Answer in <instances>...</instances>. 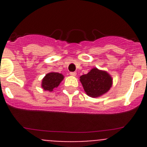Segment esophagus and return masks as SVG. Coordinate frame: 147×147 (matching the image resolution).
Here are the masks:
<instances>
[{"label":"esophagus","instance_id":"1","mask_svg":"<svg viewBox=\"0 0 147 147\" xmlns=\"http://www.w3.org/2000/svg\"><path fill=\"white\" fill-rule=\"evenodd\" d=\"M70 75L72 76H75L76 75V72H70Z\"/></svg>","mask_w":147,"mask_h":147}]
</instances>
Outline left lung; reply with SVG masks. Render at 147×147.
<instances>
[{
	"instance_id": "obj_1",
	"label": "left lung",
	"mask_w": 147,
	"mask_h": 147,
	"mask_svg": "<svg viewBox=\"0 0 147 147\" xmlns=\"http://www.w3.org/2000/svg\"><path fill=\"white\" fill-rule=\"evenodd\" d=\"M80 82L85 91L91 97H98L108 91L113 80L106 71L93 68L88 74L80 76Z\"/></svg>"
}]
</instances>
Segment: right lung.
Instances as JSON below:
<instances>
[{"label": "right lung", "mask_w": 147, "mask_h": 147, "mask_svg": "<svg viewBox=\"0 0 147 147\" xmlns=\"http://www.w3.org/2000/svg\"><path fill=\"white\" fill-rule=\"evenodd\" d=\"M63 78V75L59 73H49L45 75L42 80V88H43L45 90L52 91L54 88L58 87Z\"/></svg>", "instance_id": "obj_1"}]
</instances>
